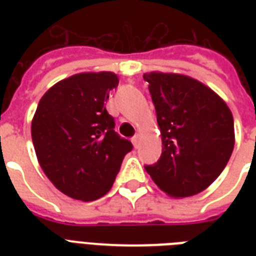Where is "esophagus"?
Segmentation results:
<instances>
[{
    "label": "esophagus",
    "mask_w": 256,
    "mask_h": 256,
    "mask_svg": "<svg viewBox=\"0 0 256 256\" xmlns=\"http://www.w3.org/2000/svg\"><path fill=\"white\" fill-rule=\"evenodd\" d=\"M132 144H134V148H138V142H140V136L136 134V136H132Z\"/></svg>",
    "instance_id": "obj_1"
}]
</instances>
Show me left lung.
<instances>
[{
    "label": "left lung",
    "instance_id": "8db88e82",
    "mask_svg": "<svg viewBox=\"0 0 256 256\" xmlns=\"http://www.w3.org/2000/svg\"><path fill=\"white\" fill-rule=\"evenodd\" d=\"M162 134V154L144 164L160 190L175 198L203 191L234 150V118L211 88L180 74H144Z\"/></svg>",
    "mask_w": 256,
    "mask_h": 256
}]
</instances>
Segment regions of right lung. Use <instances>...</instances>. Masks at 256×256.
<instances>
[{
  "label": "right lung",
  "mask_w": 256,
  "mask_h": 256,
  "mask_svg": "<svg viewBox=\"0 0 256 256\" xmlns=\"http://www.w3.org/2000/svg\"><path fill=\"white\" fill-rule=\"evenodd\" d=\"M118 82L110 72L76 74L49 88L38 104L32 122L38 162L70 198L88 202L104 196L132 150L104 108Z\"/></svg>",
  "instance_id": "right-lung-1"
}]
</instances>
